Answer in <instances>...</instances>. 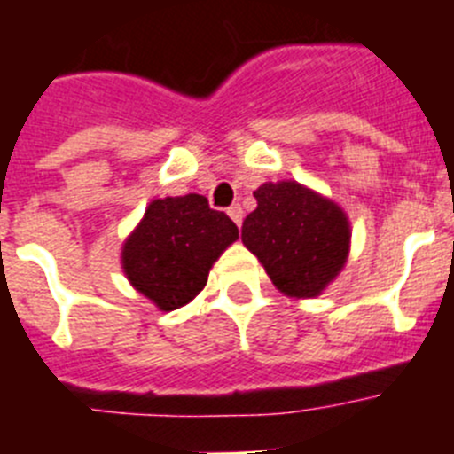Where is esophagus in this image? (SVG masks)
<instances>
[{"mask_svg": "<svg viewBox=\"0 0 454 454\" xmlns=\"http://www.w3.org/2000/svg\"><path fill=\"white\" fill-rule=\"evenodd\" d=\"M227 214H230V218L240 227V223H243V208H240L239 204H234V207L227 208Z\"/></svg>", "mask_w": 454, "mask_h": 454, "instance_id": "obj_1", "label": "esophagus"}]
</instances>
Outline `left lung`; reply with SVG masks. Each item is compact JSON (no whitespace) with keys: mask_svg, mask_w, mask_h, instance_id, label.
I'll list each match as a JSON object with an SVG mask.
<instances>
[{"mask_svg":"<svg viewBox=\"0 0 454 454\" xmlns=\"http://www.w3.org/2000/svg\"><path fill=\"white\" fill-rule=\"evenodd\" d=\"M243 223V246L262 262L277 291L316 298L334 282L350 254L346 211L298 182H266Z\"/></svg>","mask_w":454,"mask_h":454,"instance_id":"obj_1","label":"left lung"}]
</instances>
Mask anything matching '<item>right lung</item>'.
Returning <instances> with one entry per match:
<instances>
[{
	"mask_svg": "<svg viewBox=\"0 0 454 454\" xmlns=\"http://www.w3.org/2000/svg\"><path fill=\"white\" fill-rule=\"evenodd\" d=\"M239 239V227L198 192L152 200L122 243V272L161 311H175L207 286L208 270Z\"/></svg>",
	"mask_w": 454,
	"mask_h": 454,
	"instance_id": "obj_1",
	"label": "right lung"
}]
</instances>
